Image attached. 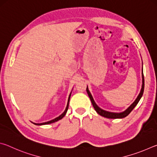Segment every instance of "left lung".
<instances>
[{
  "label": "left lung",
  "instance_id": "obj_1",
  "mask_svg": "<svg viewBox=\"0 0 157 157\" xmlns=\"http://www.w3.org/2000/svg\"><path fill=\"white\" fill-rule=\"evenodd\" d=\"M142 78H143V84H142V89L140 90V92L139 95H138L137 98L136 99V100L134 101V102H133V104L130 106V107L127 109V110H125L122 113H112V112H109V111H105V110H102V109H100L98 106L95 104V102H94V99H93V97L91 94V93L89 92L88 88H86V91H87V94H88L90 98V99H91V101L92 102V105L94 106V107L95 109V110L96 111V112L99 114V115L102 116L103 117H105V118H123L124 117H126L129 115V114L131 113V111L134 109V108L136 107V105L138 104V102H139V100L140 98H141L143 94V91H144V75H143V73L142 72Z\"/></svg>",
  "mask_w": 157,
  "mask_h": 157
}]
</instances>
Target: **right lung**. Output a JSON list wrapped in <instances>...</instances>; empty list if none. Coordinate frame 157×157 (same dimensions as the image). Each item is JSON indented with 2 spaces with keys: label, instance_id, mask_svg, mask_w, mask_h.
<instances>
[{
  "label": "right lung",
  "instance_id": "1",
  "mask_svg": "<svg viewBox=\"0 0 157 157\" xmlns=\"http://www.w3.org/2000/svg\"><path fill=\"white\" fill-rule=\"evenodd\" d=\"M70 97H71V95H69L68 100V104H67V106H66V108L65 111H63V113L62 114H61V115H60L59 117H57V118H55V119H53V120L50 121H48V122H46V123H34V124H36V125H42V124H48L53 123H55V122H57V121H59V120H61V119H62V118H63V117L66 115V111H67V110H68V104H69V100H70Z\"/></svg>",
  "mask_w": 157,
  "mask_h": 157
}]
</instances>
